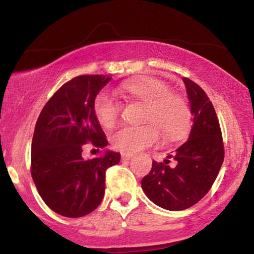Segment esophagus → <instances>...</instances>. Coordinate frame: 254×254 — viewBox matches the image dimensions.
<instances>
[{"label":"esophagus","instance_id":"1","mask_svg":"<svg viewBox=\"0 0 254 254\" xmlns=\"http://www.w3.org/2000/svg\"><path fill=\"white\" fill-rule=\"evenodd\" d=\"M132 157V154L130 153H122V160L125 161V160H130Z\"/></svg>","mask_w":254,"mask_h":254}]
</instances>
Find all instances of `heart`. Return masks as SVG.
Segmentation results:
<instances>
[{"mask_svg": "<svg viewBox=\"0 0 254 254\" xmlns=\"http://www.w3.org/2000/svg\"><path fill=\"white\" fill-rule=\"evenodd\" d=\"M118 94L144 104L141 127H121L111 135V144L123 153H136L157 143L164 133L168 141H177L190 129L188 101L172 92L170 84L155 77H141L121 83ZM122 104L109 93H100L94 101V115L99 124L111 129L117 124Z\"/></svg>", "mask_w": 254, "mask_h": 254, "instance_id": "1", "label": "heart"}]
</instances>
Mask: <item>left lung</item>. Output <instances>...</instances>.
Masks as SVG:
<instances>
[{
	"mask_svg": "<svg viewBox=\"0 0 254 254\" xmlns=\"http://www.w3.org/2000/svg\"><path fill=\"white\" fill-rule=\"evenodd\" d=\"M183 80L193 115L190 137L168 155L176 166H170V160L153 161L142 179V189L151 202L173 211L191 208L208 193L224 159L220 122L210 99L196 82Z\"/></svg>",
	"mask_w": 254,
	"mask_h": 254,
	"instance_id": "1",
	"label": "left lung"
}]
</instances>
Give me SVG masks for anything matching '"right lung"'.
Wrapping results in <instances>:
<instances>
[{
  "instance_id": "1",
  "label": "right lung",
  "mask_w": 254,
  "mask_h": 254,
  "mask_svg": "<svg viewBox=\"0 0 254 254\" xmlns=\"http://www.w3.org/2000/svg\"><path fill=\"white\" fill-rule=\"evenodd\" d=\"M105 75H80L50 98L38 117L32 139L31 174L46 205L65 217L94 211L105 194V174L121 154L104 149L84 160L82 148L107 142L94 115L98 93L110 82ZM99 150V149H98Z\"/></svg>"
}]
</instances>
